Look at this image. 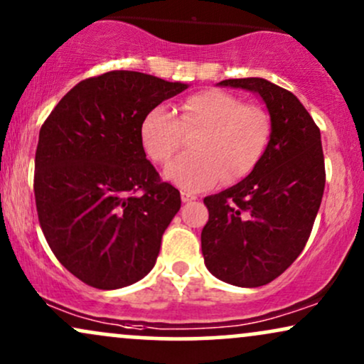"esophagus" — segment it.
Returning <instances> with one entry per match:
<instances>
[{
	"label": "esophagus",
	"instance_id": "obj_1",
	"mask_svg": "<svg viewBox=\"0 0 364 364\" xmlns=\"http://www.w3.org/2000/svg\"><path fill=\"white\" fill-rule=\"evenodd\" d=\"M182 203H192V200H196V196L194 194H189V192H182Z\"/></svg>",
	"mask_w": 364,
	"mask_h": 364
}]
</instances>
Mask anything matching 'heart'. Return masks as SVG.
Instances as JSON below:
<instances>
[{
  "instance_id": "1",
  "label": "heart",
  "mask_w": 364,
  "mask_h": 364,
  "mask_svg": "<svg viewBox=\"0 0 364 364\" xmlns=\"http://www.w3.org/2000/svg\"><path fill=\"white\" fill-rule=\"evenodd\" d=\"M192 155L173 161L165 178L187 192L211 189L221 181L237 182L259 164L269 139V117L262 107L243 104L223 90H203L186 97L178 117L168 107L156 105L144 114L139 138L149 160L166 165L194 134Z\"/></svg>"
}]
</instances>
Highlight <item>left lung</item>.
<instances>
[{"label": "left lung", "mask_w": 364, "mask_h": 364, "mask_svg": "<svg viewBox=\"0 0 364 364\" xmlns=\"http://www.w3.org/2000/svg\"><path fill=\"white\" fill-rule=\"evenodd\" d=\"M218 85L257 93L271 115V134L249 177L204 198L209 220L200 247L213 276L257 288L283 274L309 242L326 187L320 129L291 92L271 81Z\"/></svg>", "instance_id": "1"}]
</instances>
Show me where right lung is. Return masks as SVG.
I'll use <instances>...</instances> for the list:
<instances>
[{
	"label": "right lung",
	"instance_id": "obj_1",
	"mask_svg": "<svg viewBox=\"0 0 364 364\" xmlns=\"http://www.w3.org/2000/svg\"><path fill=\"white\" fill-rule=\"evenodd\" d=\"M189 85L138 71L80 81L42 124L33 192L50 250L98 289L129 286L155 266L181 192L161 182L139 138L144 114Z\"/></svg>",
	"mask_w": 364,
	"mask_h": 364
}]
</instances>
